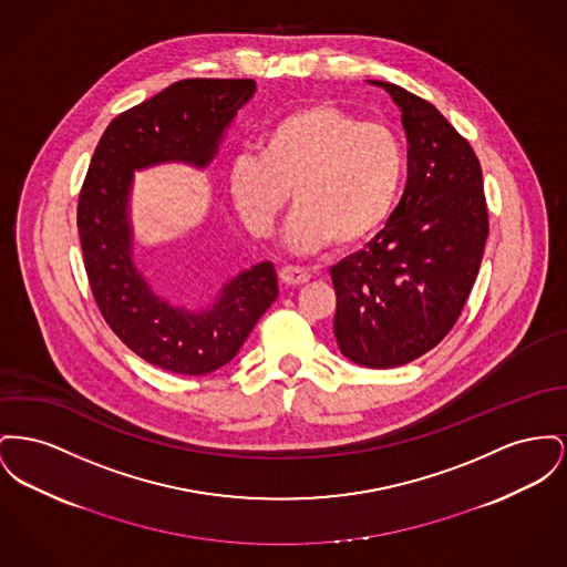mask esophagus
Masks as SVG:
<instances>
[{
    "label": "esophagus",
    "instance_id": "34e87169",
    "mask_svg": "<svg viewBox=\"0 0 567 567\" xmlns=\"http://www.w3.org/2000/svg\"><path fill=\"white\" fill-rule=\"evenodd\" d=\"M278 276H280V282L287 285V287H300V285H306L310 280V274L306 269H300V267H282Z\"/></svg>",
    "mask_w": 567,
    "mask_h": 567
}]
</instances>
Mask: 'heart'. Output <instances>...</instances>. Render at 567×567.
I'll return each mask as SVG.
<instances>
[{"instance_id": "b5f03b06", "label": "heart", "mask_w": 567, "mask_h": 567, "mask_svg": "<svg viewBox=\"0 0 567 567\" xmlns=\"http://www.w3.org/2000/svg\"><path fill=\"white\" fill-rule=\"evenodd\" d=\"M406 154L399 134L360 122L332 102L303 104L259 141V156H239L229 168V195L244 227L271 234L291 195L289 244L317 252L358 250L381 234L404 184Z\"/></svg>"}]
</instances>
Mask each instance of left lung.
<instances>
[{"label":"left lung","instance_id":"obj_1","mask_svg":"<svg viewBox=\"0 0 567 567\" xmlns=\"http://www.w3.org/2000/svg\"><path fill=\"white\" fill-rule=\"evenodd\" d=\"M409 177L390 220L367 250L332 266L333 336L340 353L367 368L409 364L454 328L477 278L488 237L482 167L431 102L394 83Z\"/></svg>","mask_w":567,"mask_h":567}]
</instances>
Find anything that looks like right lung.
Instances as JSON below:
<instances>
[{"label": "right lung", "instance_id": "add662e5", "mask_svg": "<svg viewBox=\"0 0 567 567\" xmlns=\"http://www.w3.org/2000/svg\"><path fill=\"white\" fill-rule=\"evenodd\" d=\"M255 90L252 79H186L124 111L102 134L79 195L83 261L104 321L138 358L177 374L229 364L276 300L278 278L264 261L239 271L207 308L161 298L134 264V171L165 163L207 167Z\"/></svg>", "mask_w": 567, "mask_h": 567}]
</instances>
